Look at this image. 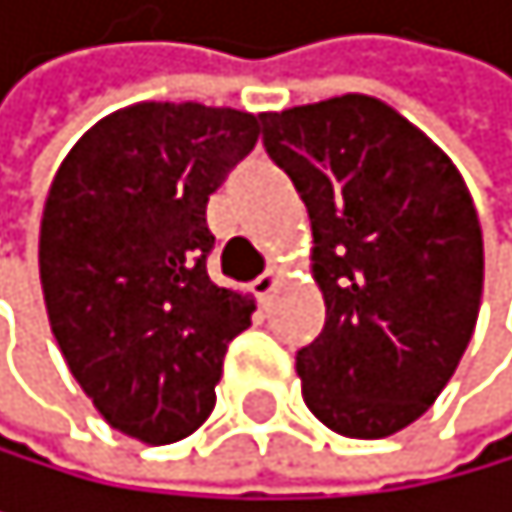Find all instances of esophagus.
<instances>
[{"instance_id": "esophagus-1", "label": "esophagus", "mask_w": 512, "mask_h": 512, "mask_svg": "<svg viewBox=\"0 0 512 512\" xmlns=\"http://www.w3.org/2000/svg\"><path fill=\"white\" fill-rule=\"evenodd\" d=\"M275 285H278V269L275 266H269L266 272H262L256 282H253V295L259 298V301H266L272 291H275Z\"/></svg>"}]
</instances>
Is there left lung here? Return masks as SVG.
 <instances>
[{"instance_id": "8db88e82", "label": "left lung", "mask_w": 512, "mask_h": 512, "mask_svg": "<svg viewBox=\"0 0 512 512\" xmlns=\"http://www.w3.org/2000/svg\"><path fill=\"white\" fill-rule=\"evenodd\" d=\"M262 147L311 214L327 320L298 349L304 404L381 439L426 413L475 333L484 240L452 160L368 95L262 115Z\"/></svg>"}]
</instances>
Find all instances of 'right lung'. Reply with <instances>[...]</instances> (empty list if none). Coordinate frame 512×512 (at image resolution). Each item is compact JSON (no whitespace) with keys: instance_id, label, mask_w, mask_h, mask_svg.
Here are the masks:
<instances>
[{"instance_id":"add662e5","label":"right lung","mask_w":512,"mask_h":512,"mask_svg":"<svg viewBox=\"0 0 512 512\" xmlns=\"http://www.w3.org/2000/svg\"><path fill=\"white\" fill-rule=\"evenodd\" d=\"M250 111L140 102L79 137L50 185L41 285L73 378L115 430L176 442L214 410L256 304L211 282L208 198L259 140Z\"/></svg>"}]
</instances>
